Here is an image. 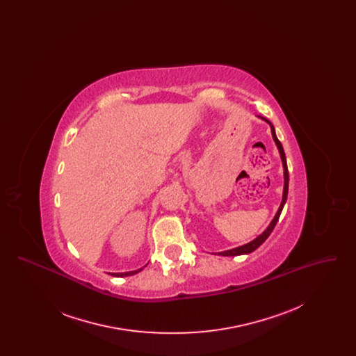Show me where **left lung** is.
<instances>
[{"label":"left lung","mask_w":356,"mask_h":356,"mask_svg":"<svg viewBox=\"0 0 356 356\" xmlns=\"http://www.w3.org/2000/svg\"><path fill=\"white\" fill-rule=\"evenodd\" d=\"M259 119L264 120L270 127H271V134L272 138H273V141H275V144H276V147H277V149H279V154H280V159H282V164H283V170H284V186H283V197H282V203L279 205V209H277V212H276V215L273 216V219H272L271 222H270V225L259 235L257 237H254V240H251L250 243H247V244H243V245H240V247H236V248H232V250H228V251H222V252H218V254H220V256H237V254H251V252H254V250H257L266 240H267V237L271 235L272 231H273V228H275V225H276V222L279 220V218H280V213H282V211H283V207H284V204L287 202V195H288V180H289V176H288V168H287V160H286V153H284V149H283V145H282V143L277 140V137H276V132H275V128H273V125H272L271 122L268 121L267 119H264V118H261V116H259Z\"/></svg>","instance_id":"obj_1"}]
</instances>
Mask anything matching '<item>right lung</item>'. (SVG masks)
Segmentation results:
<instances>
[{"mask_svg": "<svg viewBox=\"0 0 356 356\" xmlns=\"http://www.w3.org/2000/svg\"><path fill=\"white\" fill-rule=\"evenodd\" d=\"M145 267V266H144ZM144 267L143 268H138V270H136V271H129V272H118V273H111L112 276H116V277H125V276H132V275H136V273H138L140 271H143L144 270Z\"/></svg>", "mask_w": 356, "mask_h": 356, "instance_id": "right-lung-1", "label": "right lung"}]
</instances>
